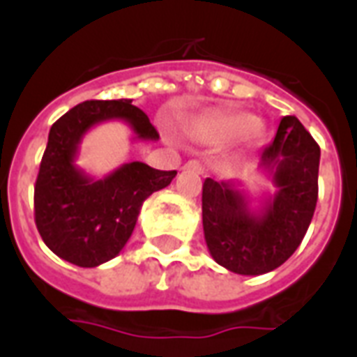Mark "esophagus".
<instances>
[{
    "mask_svg": "<svg viewBox=\"0 0 357 357\" xmlns=\"http://www.w3.org/2000/svg\"><path fill=\"white\" fill-rule=\"evenodd\" d=\"M185 168L195 170V172H198V174H204V170H206V168H204V162L198 161V159H190V161L185 165Z\"/></svg>",
    "mask_w": 357,
    "mask_h": 357,
    "instance_id": "1",
    "label": "esophagus"
}]
</instances>
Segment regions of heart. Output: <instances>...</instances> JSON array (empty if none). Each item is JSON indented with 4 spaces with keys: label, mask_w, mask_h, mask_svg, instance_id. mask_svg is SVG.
<instances>
[{
    "label": "heart",
    "mask_w": 357,
    "mask_h": 357,
    "mask_svg": "<svg viewBox=\"0 0 357 357\" xmlns=\"http://www.w3.org/2000/svg\"><path fill=\"white\" fill-rule=\"evenodd\" d=\"M259 131L261 126L252 114L237 113V111L209 113L195 120L187 128L189 137L207 144H226L246 133L257 135Z\"/></svg>",
    "instance_id": "b5f03b06"
}]
</instances>
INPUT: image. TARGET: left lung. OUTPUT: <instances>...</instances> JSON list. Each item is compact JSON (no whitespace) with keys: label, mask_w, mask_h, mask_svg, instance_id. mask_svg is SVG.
Here are the masks:
<instances>
[{"label":"left lung","mask_w":357,"mask_h":357,"mask_svg":"<svg viewBox=\"0 0 357 357\" xmlns=\"http://www.w3.org/2000/svg\"><path fill=\"white\" fill-rule=\"evenodd\" d=\"M321 148L296 116H283L259 168L276 195L252 211L237 181L207 178L202 189V220L207 248L224 268L259 276L283 265L310 228L319 196Z\"/></svg>","instance_id":"1"}]
</instances>
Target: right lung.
Masks as SVG:
<instances>
[{
  "label": "right lung",
  "mask_w": 357,
  "mask_h": 357,
  "mask_svg": "<svg viewBox=\"0 0 357 357\" xmlns=\"http://www.w3.org/2000/svg\"><path fill=\"white\" fill-rule=\"evenodd\" d=\"M131 102H83L50 129L35 183V224L47 248L77 266L91 268L116 257L133 234L146 198L178 174L133 161L103 179H92L75 167L81 139L96 123L123 120L135 139H159L144 111Z\"/></svg>",
  "instance_id": "add662e5"
}]
</instances>
